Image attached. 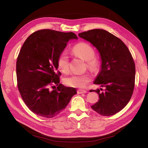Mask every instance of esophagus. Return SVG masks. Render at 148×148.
<instances>
[{
    "instance_id": "34e87169",
    "label": "esophagus",
    "mask_w": 148,
    "mask_h": 148,
    "mask_svg": "<svg viewBox=\"0 0 148 148\" xmlns=\"http://www.w3.org/2000/svg\"><path fill=\"white\" fill-rule=\"evenodd\" d=\"M86 91L84 90V89H79L77 90V93L78 94H83V93H86Z\"/></svg>"
}]
</instances>
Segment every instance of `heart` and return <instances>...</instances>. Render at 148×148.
<instances>
[{
    "label": "heart",
    "instance_id": "1",
    "mask_svg": "<svg viewBox=\"0 0 148 148\" xmlns=\"http://www.w3.org/2000/svg\"><path fill=\"white\" fill-rule=\"evenodd\" d=\"M72 52L84 60L86 66L91 71H96L99 66V60L95 56V51L90 44L81 42L76 44L72 47ZM57 64L59 69L64 73L69 70V56L65 51H62L57 57ZM90 76L86 73L73 74L64 79V83L66 86L77 88H84L91 81Z\"/></svg>",
    "mask_w": 148,
    "mask_h": 148
}]
</instances>
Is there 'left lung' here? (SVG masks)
<instances>
[{"mask_svg": "<svg viewBox=\"0 0 148 148\" xmlns=\"http://www.w3.org/2000/svg\"><path fill=\"white\" fill-rule=\"evenodd\" d=\"M78 36L97 49L102 60L101 70L94 83L105 91L91 89L99 97L91 108L103 116L117 114L127 106L135 88V64L132 53L122 40L106 30L91 29Z\"/></svg>", "mask_w": 148, "mask_h": 148, "instance_id": "8db88e82", "label": "left lung"}]
</instances>
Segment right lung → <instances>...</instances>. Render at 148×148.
Instances as JSON below:
<instances>
[{
  "instance_id": "obj_1",
  "label": "right lung",
  "mask_w": 148,
  "mask_h": 148,
  "mask_svg": "<svg viewBox=\"0 0 148 148\" xmlns=\"http://www.w3.org/2000/svg\"><path fill=\"white\" fill-rule=\"evenodd\" d=\"M71 39H78L72 32L38 30L26 39L18 56L16 71L20 95L29 109L41 117H55L77 94L75 88L59 83L61 73L57 71V57Z\"/></svg>"
}]
</instances>
